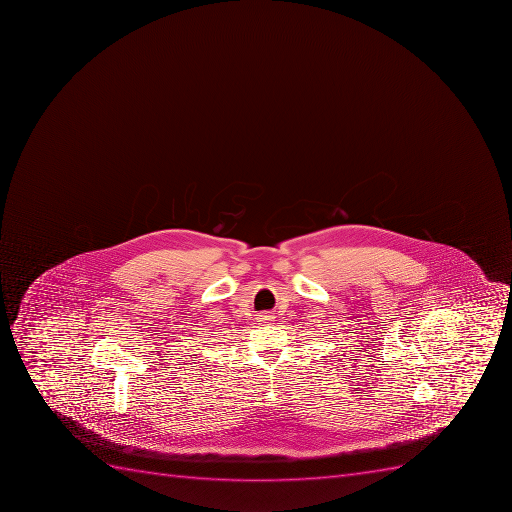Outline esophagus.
<instances>
[{
	"label": "esophagus",
	"mask_w": 512,
	"mask_h": 512,
	"mask_svg": "<svg viewBox=\"0 0 512 512\" xmlns=\"http://www.w3.org/2000/svg\"><path fill=\"white\" fill-rule=\"evenodd\" d=\"M258 316V319L261 321V323H267V321H272V319H274V316H272L271 313H267V311H264V313H259Z\"/></svg>",
	"instance_id": "1"
}]
</instances>
